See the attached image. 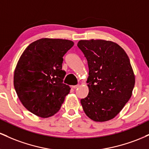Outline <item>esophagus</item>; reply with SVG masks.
Returning a JSON list of instances; mask_svg holds the SVG:
<instances>
[{
  "label": "esophagus",
  "mask_w": 149,
  "mask_h": 149,
  "mask_svg": "<svg viewBox=\"0 0 149 149\" xmlns=\"http://www.w3.org/2000/svg\"><path fill=\"white\" fill-rule=\"evenodd\" d=\"M78 87H79V85H73V86H72V88H73V89H76V88H78Z\"/></svg>",
  "instance_id": "1"
}]
</instances>
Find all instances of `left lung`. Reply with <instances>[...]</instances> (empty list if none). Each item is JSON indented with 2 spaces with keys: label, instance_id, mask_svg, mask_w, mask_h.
Returning a JSON list of instances; mask_svg holds the SVG:
<instances>
[{
  "label": "left lung",
  "instance_id": "1",
  "mask_svg": "<svg viewBox=\"0 0 149 149\" xmlns=\"http://www.w3.org/2000/svg\"><path fill=\"white\" fill-rule=\"evenodd\" d=\"M78 47L88 60L89 93L80 100L88 118L105 122L121 111L132 95L135 76L127 53L105 40H80Z\"/></svg>",
  "mask_w": 149,
  "mask_h": 149
}]
</instances>
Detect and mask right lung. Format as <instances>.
I'll use <instances>...</instances> for the list:
<instances>
[{"instance_id": "obj_1", "label": "right lung", "mask_w": 149, "mask_h": 149, "mask_svg": "<svg viewBox=\"0 0 149 149\" xmlns=\"http://www.w3.org/2000/svg\"><path fill=\"white\" fill-rule=\"evenodd\" d=\"M71 40L39 39L22 54L14 72V87L20 102L28 111L41 118L57 113L69 93L63 83V57L73 47Z\"/></svg>"}]
</instances>
